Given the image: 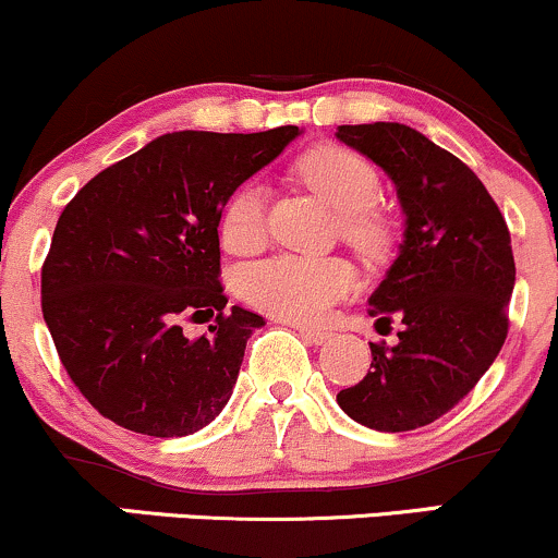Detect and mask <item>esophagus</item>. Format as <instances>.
Wrapping results in <instances>:
<instances>
[{"label": "esophagus", "instance_id": "1", "mask_svg": "<svg viewBox=\"0 0 558 558\" xmlns=\"http://www.w3.org/2000/svg\"><path fill=\"white\" fill-rule=\"evenodd\" d=\"M293 328L299 330V336L304 338L306 343H315V345H319V343L330 341V332H328V330H319V328H304V325H293Z\"/></svg>", "mask_w": 558, "mask_h": 558}]
</instances>
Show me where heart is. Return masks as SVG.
Listing matches in <instances>:
<instances>
[{"mask_svg": "<svg viewBox=\"0 0 558 558\" xmlns=\"http://www.w3.org/2000/svg\"><path fill=\"white\" fill-rule=\"evenodd\" d=\"M301 181L341 215V233L362 252H377L386 222L375 213L380 175L375 165L349 146L323 144L301 155ZM220 239L230 254L248 257L267 241L265 191L243 183L228 196L220 215ZM241 296L267 315L288 323H319L332 304L356 288V272L341 257L278 254L241 275Z\"/></svg>", "mask_w": 558, "mask_h": 558, "instance_id": "obj_1", "label": "heart"}]
</instances>
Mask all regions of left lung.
<instances>
[{
	"instance_id": "obj_1",
	"label": "left lung",
	"mask_w": 558,
	"mask_h": 558,
	"mask_svg": "<svg viewBox=\"0 0 558 558\" xmlns=\"http://www.w3.org/2000/svg\"><path fill=\"white\" fill-rule=\"evenodd\" d=\"M338 138L388 172L407 213L399 259L367 310L401 319L399 343H369L373 369L338 403L373 430H417L477 386L509 336V226L475 172L414 128L338 125Z\"/></svg>"
}]
</instances>
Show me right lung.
<instances>
[{
    "mask_svg": "<svg viewBox=\"0 0 558 558\" xmlns=\"http://www.w3.org/2000/svg\"><path fill=\"white\" fill-rule=\"evenodd\" d=\"M296 125L165 133L94 175L57 220L41 312L62 367L101 417L181 438L222 412L265 319L220 283L222 207ZM214 319L189 339L183 322Z\"/></svg>",
    "mask_w": 558,
    "mask_h": 558,
    "instance_id": "add662e5",
    "label": "right lung"
}]
</instances>
